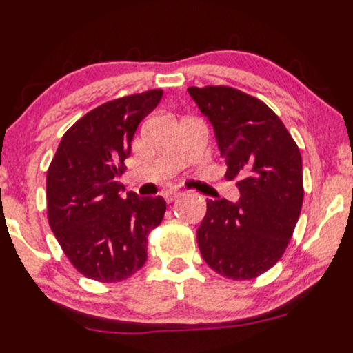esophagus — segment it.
<instances>
[{
  "label": "esophagus",
  "mask_w": 353,
  "mask_h": 353,
  "mask_svg": "<svg viewBox=\"0 0 353 353\" xmlns=\"http://www.w3.org/2000/svg\"><path fill=\"white\" fill-rule=\"evenodd\" d=\"M181 194V192H176V190H167V192L163 193V196H165V200H167L168 203H172L173 200H176L178 196H180Z\"/></svg>",
  "instance_id": "obj_1"
}]
</instances>
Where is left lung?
I'll list each match as a JSON object with an SVG mask.
<instances>
[{"instance_id":"8db88e82","label":"left lung","mask_w":353,"mask_h":353,"mask_svg":"<svg viewBox=\"0 0 353 353\" xmlns=\"http://www.w3.org/2000/svg\"><path fill=\"white\" fill-rule=\"evenodd\" d=\"M210 120L239 200H208L196 231L203 259L234 281L258 277L288 248L299 219L302 159L288 128L264 102L226 85L188 87Z\"/></svg>"}]
</instances>
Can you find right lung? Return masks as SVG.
Returning a JSON list of instances; mask_svg holds the SVG:
<instances>
[{"mask_svg": "<svg viewBox=\"0 0 353 353\" xmlns=\"http://www.w3.org/2000/svg\"><path fill=\"white\" fill-rule=\"evenodd\" d=\"M163 90L105 102L62 137L46 176L48 219L62 251L81 274L119 283L147 261V236L163 219L161 196L139 198L119 178L137 127L159 105Z\"/></svg>", "mask_w": 353, "mask_h": 353, "instance_id": "obj_1", "label": "right lung"}]
</instances>
